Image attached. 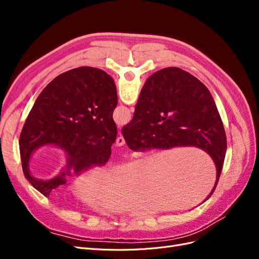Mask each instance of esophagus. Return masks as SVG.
<instances>
[{"mask_svg":"<svg viewBox=\"0 0 259 259\" xmlns=\"http://www.w3.org/2000/svg\"><path fill=\"white\" fill-rule=\"evenodd\" d=\"M115 145L117 147H121V146H124L125 145V139L123 138V136L121 134H119V136H117L116 140H115Z\"/></svg>","mask_w":259,"mask_h":259,"instance_id":"obj_1","label":"esophagus"}]
</instances>
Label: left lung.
I'll return each instance as SVG.
<instances>
[{"mask_svg": "<svg viewBox=\"0 0 259 259\" xmlns=\"http://www.w3.org/2000/svg\"><path fill=\"white\" fill-rule=\"evenodd\" d=\"M117 105L112 77L97 68L80 67L48 84L36 98L19 137L23 175L37 191L49 197L65 184L58 176L36 180L29 173V160L41 146L55 145L68 153L67 174H76L93 165H105L116 138L112 113ZM64 176V173H62Z\"/></svg>", "mask_w": 259, "mask_h": 259, "instance_id": "8db88e82", "label": "left lung"}]
</instances>
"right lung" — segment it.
<instances>
[{"label":"right lung","instance_id":"obj_1","mask_svg":"<svg viewBox=\"0 0 259 259\" xmlns=\"http://www.w3.org/2000/svg\"><path fill=\"white\" fill-rule=\"evenodd\" d=\"M122 134L133 151L179 146L203 149L216 164L217 185L227 152L226 133L209 91L192 74L169 67L149 76Z\"/></svg>","mask_w":259,"mask_h":259}]
</instances>
